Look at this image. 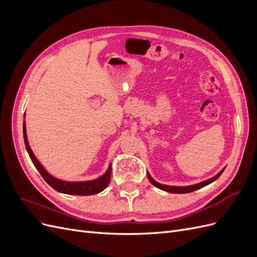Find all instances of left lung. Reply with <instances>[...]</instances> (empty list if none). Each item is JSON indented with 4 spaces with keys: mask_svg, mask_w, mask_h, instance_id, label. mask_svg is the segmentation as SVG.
<instances>
[{
    "mask_svg": "<svg viewBox=\"0 0 257 257\" xmlns=\"http://www.w3.org/2000/svg\"><path fill=\"white\" fill-rule=\"evenodd\" d=\"M224 169H225V168H223V169L221 170V172H220L219 174H216L214 177L208 179V180H205V181H203V182H199V183L193 184V185H188V186H174V185L161 184V183L155 181L154 179L150 176L149 173H147V175H148V179H149L150 182H151L154 186H157V188H159V189H161V190H163V191L169 192V193L184 194V193H190V192H193V191H196V190H198V189L204 188V186H206V185H208V184H210V183H212L213 181H215L216 179L222 175V173L224 172Z\"/></svg>",
    "mask_w": 257,
    "mask_h": 257,
    "instance_id": "left-lung-1",
    "label": "left lung"
}]
</instances>
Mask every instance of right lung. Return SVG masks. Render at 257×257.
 Segmentation results:
<instances>
[{
    "label": "right lung",
    "mask_w": 257,
    "mask_h": 257,
    "mask_svg": "<svg viewBox=\"0 0 257 257\" xmlns=\"http://www.w3.org/2000/svg\"><path fill=\"white\" fill-rule=\"evenodd\" d=\"M26 116V115H25ZM23 139H25V145L27 148V151L30 155L31 160H32L34 166L40 172L42 177L45 179V181L47 182L51 188H53L56 191L60 193L68 194V195H94L99 192H102L107 188V185L109 184L110 176H111V164L108 166V169L106 173L100 177L94 179V180H88V181H65L61 180L56 177L50 175L45 167L41 164V162L36 159L32 149L29 145L28 136H27V127H26V121H23Z\"/></svg>",
    "instance_id": "1"
}]
</instances>
